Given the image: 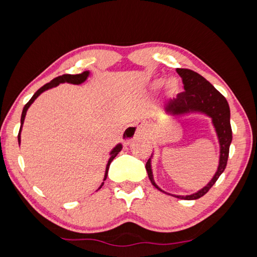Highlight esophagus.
Wrapping results in <instances>:
<instances>
[{"instance_id": "obj_1", "label": "esophagus", "mask_w": 257, "mask_h": 257, "mask_svg": "<svg viewBox=\"0 0 257 257\" xmlns=\"http://www.w3.org/2000/svg\"><path fill=\"white\" fill-rule=\"evenodd\" d=\"M147 129L144 124H132V125H128L127 128L123 130L122 133V141L124 144H129L130 141L141 137V136H145L146 135Z\"/></svg>"}]
</instances>
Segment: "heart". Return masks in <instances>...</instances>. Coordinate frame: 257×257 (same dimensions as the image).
I'll return each instance as SVG.
<instances>
[{"mask_svg": "<svg viewBox=\"0 0 257 257\" xmlns=\"http://www.w3.org/2000/svg\"><path fill=\"white\" fill-rule=\"evenodd\" d=\"M163 80L162 79H157L154 81V84H152V88L154 89H157L159 88V87L162 85ZM180 90V83L179 80L177 78H169L167 81H166V91L167 94L169 95H174L177 94V92Z\"/></svg>", "mask_w": 257, "mask_h": 257, "instance_id": "heart-1", "label": "heart"}]
</instances>
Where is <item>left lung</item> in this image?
<instances>
[{"mask_svg":"<svg viewBox=\"0 0 257 257\" xmlns=\"http://www.w3.org/2000/svg\"><path fill=\"white\" fill-rule=\"evenodd\" d=\"M177 73L182 78L184 91L180 92L176 98L169 99L165 103V111L171 116H183V114L200 112L204 113L212 119V123L215 128V133L220 144V160L219 167L211 181L204 188L199 190L198 192L189 195H176L178 199L184 200H196L203 196L209 191L216 180L225 170L230 145L232 143V128L230 122V107L227 100L219 90L214 88V86L210 84L204 77L198 73L187 68H177ZM146 170L148 172V177L152 185L158 190H161L155 182L154 174L151 169V158L146 163ZM170 194V193H167Z\"/></svg>","mask_w":257,"mask_h":257,"instance_id":"obj_1","label":"left lung"}]
</instances>
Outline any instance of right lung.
<instances>
[{
	"label": "right lung",
	"mask_w": 257,
	"mask_h": 257,
	"mask_svg": "<svg viewBox=\"0 0 257 257\" xmlns=\"http://www.w3.org/2000/svg\"><path fill=\"white\" fill-rule=\"evenodd\" d=\"M89 76V72L88 70H86V72H83L81 74H77V75H69V74H66V75H63V76H58V77L54 78L53 80H51L50 83H47L46 85H44L43 87H41L40 89H38L34 95H33V97L30 99V101L26 103V105L24 106L23 108V111H22V117H21V128H20V132H19V136H18V139H19V144L21 143V130H22V127H23V123H24V119H25V116H26V111L27 109L30 108V106L32 105L33 102H34V100L36 99V98L40 96L43 91H45L47 89H51L53 88V87H56L58 86L59 84L62 83H69V84H74V85H79V84H83L84 81L88 78ZM122 149V146L121 144H118L114 148L110 151V158H109L108 160V163L106 166V171H105V178H103V181L107 179V174H108V169H109V166H110L111 161L114 159V157H116L120 151H121ZM103 182L101 183V185L99 187V189L102 187Z\"/></svg>",
	"instance_id": "right-lung-1"
}]
</instances>
